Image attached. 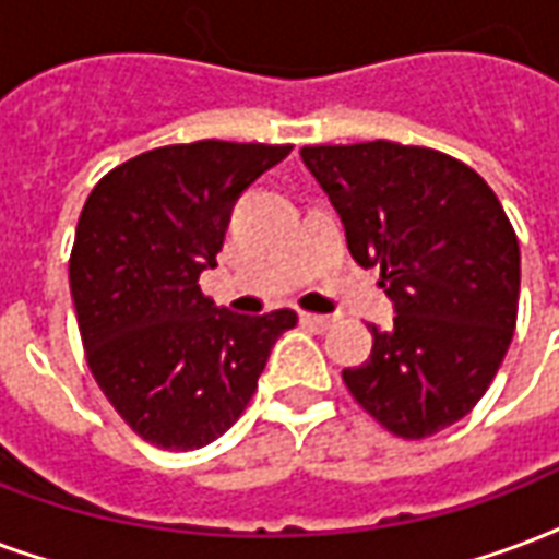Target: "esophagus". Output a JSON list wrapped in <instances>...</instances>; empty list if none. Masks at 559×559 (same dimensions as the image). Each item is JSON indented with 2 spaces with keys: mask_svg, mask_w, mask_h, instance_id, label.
Returning a JSON list of instances; mask_svg holds the SVG:
<instances>
[{
  "mask_svg": "<svg viewBox=\"0 0 559 559\" xmlns=\"http://www.w3.org/2000/svg\"><path fill=\"white\" fill-rule=\"evenodd\" d=\"M299 320H301V325H308V329H313V332H325V329H329V325L334 322V317H322V313L301 311Z\"/></svg>",
  "mask_w": 559,
  "mask_h": 559,
  "instance_id": "34e87169",
  "label": "esophagus"
}]
</instances>
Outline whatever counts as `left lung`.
<instances>
[{
  "label": "left lung",
  "mask_w": 559,
  "mask_h": 559,
  "mask_svg": "<svg viewBox=\"0 0 559 559\" xmlns=\"http://www.w3.org/2000/svg\"><path fill=\"white\" fill-rule=\"evenodd\" d=\"M361 266L382 269L394 322L343 370L400 438L436 436L486 394L519 313V239L489 183L448 153L394 142L301 147Z\"/></svg>",
  "instance_id": "obj_1"
}]
</instances>
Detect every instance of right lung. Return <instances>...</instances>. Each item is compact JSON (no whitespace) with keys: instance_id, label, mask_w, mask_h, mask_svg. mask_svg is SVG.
Wrapping results in <instances>:
<instances>
[{"instance_id":"obj_1","label":"right lung","mask_w":559,"mask_h":559,"mask_svg":"<svg viewBox=\"0 0 559 559\" xmlns=\"http://www.w3.org/2000/svg\"><path fill=\"white\" fill-rule=\"evenodd\" d=\"M290 144L156 147L94 186L82 206L70 296L88 367L132 432L165 450L216 441L242 415L296 311L246 317L201 293L230 213Z\"/></svg>"}]
</instances>
